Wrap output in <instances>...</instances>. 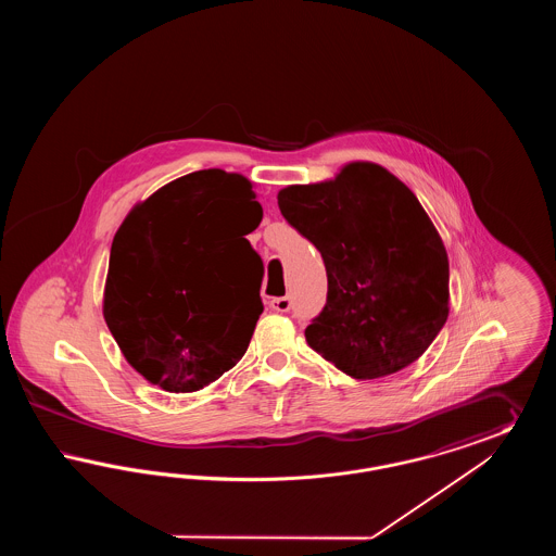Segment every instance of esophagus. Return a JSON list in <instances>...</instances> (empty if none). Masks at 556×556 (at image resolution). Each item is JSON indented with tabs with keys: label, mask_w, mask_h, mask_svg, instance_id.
<instances>
[{
	"label": "esophagus",
	"mask_w": 556,
	"mask_h": 556,
	"mask_svg": "<svg viewBox=\"0 0 556 556\" xmlns=\"http://www.w3.org/2000/svg\"><path fill=\"white\" fill-rule=\"evenodd\" d=\"M268 306H270L273 311H277V313H288L291 308V300L288 295H283V298H273V300L268 302Z\"/></svg>",
	"instance_id": "1"
}]
</instances>
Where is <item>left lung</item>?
I'll return each instance as SVG.
<instances>
[{"mask_svg":"<svg viewBox=\"0 0 556 556\" xmlns=\"http://www.w3.org/2000/svg\"><path fill=\"white\" fill-rule=\"evenodd\" d=\"M293 229L317 245L327 304L308 345L354 379L413 365L450 313L448 254L417 195L375 162L277 193Z\"/></svg>","mask_w":556,"mask_h":556,"instance_id":"left-lung-1","label":"left lung"}]
</instances>
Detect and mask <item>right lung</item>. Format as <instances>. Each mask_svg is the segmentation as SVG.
<instances>
[{
    "label": "right lung",
    "instance_id": "obj_1",
    "mask_svg": "<svg viewBox=\"0 0 556 556\" xmlns=\"http://www.w3.org/2000/svg\"><path fill=\"white\" fill-rule=\"evenodd\" d=\"M263 220L252 181L220 168L132 206L110 248L104 318L127 363L164 392L211 386L245 354L263 313Z\"/></svg>",
    "mask_w": 556,
    "mask_h": 556
}]
</instances>
